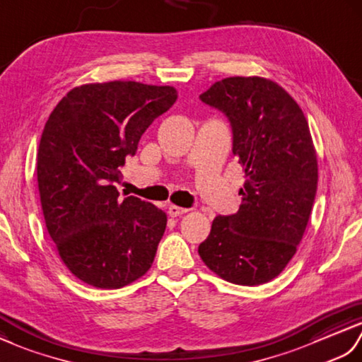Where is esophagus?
I'll return each instance as SVG.
<instances>
[{"label":"esophagus","mask_w":362,"mask_h":362,"mask_svg":"<svg viewBox=\"0 0 362 362\" xmlns=\"http://www.w3.org/2000/svg\"><path fill=\"white\" fill-rule=\"evenodd\" d=\"M186 212H189V209L173 206V204L168 206V215H170V216H180V215H184Z\"/></svg>","instance_id":"esophagus-1"}]
</instances>
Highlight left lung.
<instances>
[{
    "label": "left lung",
    "mask_w": 362,
    "mask_h": 362,
    "mask_svg": "<svg viewBox=\"0 0 362 362\" xmlns=\"http://www.w3.org/2000/svg\"><path fill=\"white\" fill-rule=\"evenodd\" d=\"M226 115L232 153L245 168L242 206L218 215L198 254L230 284L277 277L300 243L317 189V158L308 122L282 86L263 77H228L199 95Z\"/></svg>",
    "instance_id": "left-lung-1"
}]
</instances>
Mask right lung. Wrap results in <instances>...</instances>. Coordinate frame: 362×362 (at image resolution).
I'll list each match as a JSON object with an SVG mask.
<instances>
[{
  "label": "right lung",
  "instance_id": "add662e5",
  "mask_svg": "<svg viewBox=\"0 0 362 362\" xmlns=\"http://www.w3.org/2000/svg\"><path fill=\"white\" fill-rule=\"evenodd\" d=\"M178 99L173 86L88 83L54 108L40 139L37 181L47 232L62 262L82 282L116 290L155 260L167 215L115 182L144 132Z\"/></svg>",
  "mask_w": 362,
  "mask_h": 362
}]
</instances>
